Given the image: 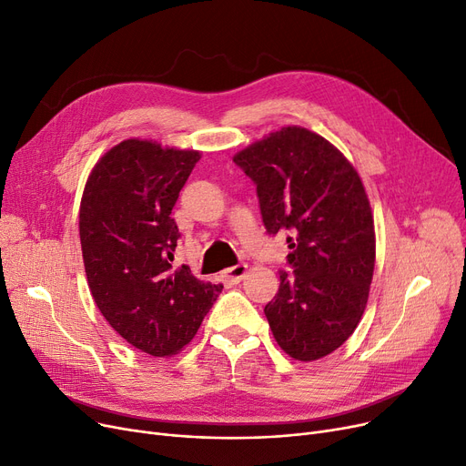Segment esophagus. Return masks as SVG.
Wrapping results in <instances>:
<instances>
[{"instance_id": "esophagus-1", "label": "esophagus", "mask_w": 466, "mask_h": 466, "mask_svg": "<svg viewBox=\"0 0 466 466\" xmlns=\"http://www.w3.org/2000/svg\"><path fill=\"white\" fill-rule=\"evenodd\" d=\"M247 269H248L247 263H237V265H233V268L224 271V279L231 284H237V282L242 280V277L247 275Z\"/></svg>"}]
</instances>
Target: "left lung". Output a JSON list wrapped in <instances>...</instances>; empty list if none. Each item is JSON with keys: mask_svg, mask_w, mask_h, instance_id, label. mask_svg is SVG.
Here are the masks:
<instances>
[{"mask_svg": "<svg viewBox=\"0 0 466 466\" xmlns=\"http://www.w3.org/2000/svg\"><path fill=\"white\" fill-rule=\"evenodd\" d=\"M233 161L256 184L268 233H288L292 271H280L263 309L273 336L292 359L319 360L349 339L370 294L375 233L360 176L301 127L271 132Z\"/></svg>", "mask_w": 466, "mask_h": 466, "instance_id": "8db88e82", "label": "left lung"}]
</instances>
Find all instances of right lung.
Returning <instances> with one entry per match:
<instances>
[{"label":"right lung","mask_w":466,"mask_h":466,"mask_svg":"<svg viewBox=\"0 0 466 466\" xmlns=\"http://www.w3.org/2000/svg\"><path fill=\"white\" fill-rule=\"evenodd\" d=\"M193 149L125 140L88 176L79 237L88 288L117 334L151 357L187 345L221 292L187 265L176 269L172 208L197 161Z\"/></svg>","instance_id":"add662e5"}]
</instances>
